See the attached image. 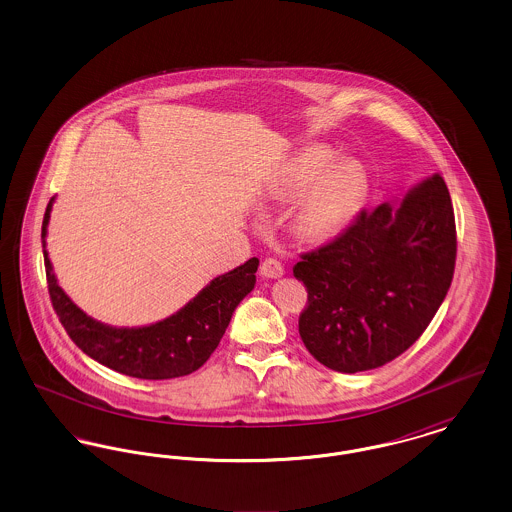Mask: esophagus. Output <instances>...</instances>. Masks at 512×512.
Listing matches in <instances>:
<instances>
[{"label": "esophagus", "mask_w": 512, "mask_h": 512, "mask_svg": "<svg viewBox=\"0 0 512 512\" xmlns=\"http://www.w3.org/2000/svg\"><path fill=\"white\" fill-rule=\"evenodd\" d=\"M259 272H261V276H265V278H280V276L284 274V267H282V263H280L278 259L267 257V259L261 263Z\"/></svg>", "instance_id": "obj_1"}]
</instances>
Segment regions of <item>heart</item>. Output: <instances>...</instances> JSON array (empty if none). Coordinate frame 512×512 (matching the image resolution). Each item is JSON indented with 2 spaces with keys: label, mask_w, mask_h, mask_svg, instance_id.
Returning a JSON list of instances; mask_svg holds the SVG:
<instances>
[{
  "label": "heart",
  "mask_w": 512,
  "mask_h": 512,
  "mask_svg": "<svg viewBox=\"0 0 512 512\" xmlns=\"http://www.w3.org/2000/svg\"><path fill=\"white\" fill-rule=\"evenodd\" d=\"M338 161L324 146L295 151L284 163L274 195L293 199L305 194L295 213V230L307 242H320L345 228L368 194V176L357 161Z\"/></svg>",
  "instance_id": "obj_1"
}]
</instances>
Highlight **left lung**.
I'll use <instances>...</instances> for the list:
<instances>
[{
	"label": "left lung",
	"instance_id": "1",
	"mask_svg": "<svg viewBox=\"0 0 512 512\" xmlns=\"http://www.w3.org/2000/svg\"><path fill=\"white\" fill-rule=\"evenodd\" d=\"M293 276L307 288L299 336L336 372L372 370L422 336L453 280L457 228L439 174L399 205L361 211L330 244L301 253Z\"/></svg>",
	"mask_w": 512,
	"mask_h": 512
}]
</instances>
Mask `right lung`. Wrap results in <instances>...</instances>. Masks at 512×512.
Wrapping results in <instances>:
<instances>
[{
  "mask_svg": "<svg viewBox=\"0 0 512 512\" xmlns=\"http://www.w3.org/2000/svg\"><path fill=\"white\" fill-rule=\"evenodd\" d=\"M51 201L42 222L46 247ZM48 292L53 311L69 338L94 361L132 378L169 380L192 374L217 349L234 309L255 286L259 259L215 278L176 315L144 328H113L86 317L59 288L44 251Z\"/></svg>",
  "mask_w": 512,
  "mask_h": 512,
  "instance_id": "1",
  "label": "right lung"
}]
</instances>
